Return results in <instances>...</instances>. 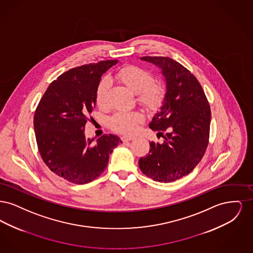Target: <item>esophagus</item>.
<instances>
[{"label": "esophagus", "mask_w": 253, "mask_h": 253, "mask_svg": "<svg viewBox=\"0 0 253 253\" xmlns=\"http://www.w3.org/2000/svg\"><path fill=\"white\" fill-rule=\"evenodd\" d=\"M134 138V136L133 135H122L121 136V140L123 141V142H126V141H131Z\"/></svg>", "instance_id": "obj_1"}]
</instances>
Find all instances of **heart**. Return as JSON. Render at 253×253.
<instances>
[{
    "instance_id": "1",
    "label": "heart",
    "mask_w": 253,
    "mask_h": 253,
    "mask_svg": "<svg viewBox=\"0 0 253 253\" xmlns=\"http://www.w3.org/2000/svg\"><path fill=\"white\" fill-rule=\"evenodd\" d=\"M116 78L137 95L138 101L149 109H156L161 104L165 96V86L155 82L151 73L136 65H127L116 74ZM111 86L108 77L102 78L96 89V102L99 107L107 104V96ZM143 116L136 111H120L109 119V126L117 132H134Z\"/></svg>"
}]
</instances>
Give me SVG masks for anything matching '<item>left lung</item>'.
<instances>
[{"label": "left lung", "mask_w": 253, "mask_h": 253, "mask_svg": "<svg viewBox=\"0 0 253 253\" xmlns=\"http://www.w3.org/2000/svg\"><path fill=\"white\" fill-rule=\"evenodd\" d=\"M161 69L166 93L149 127L163 137L150 142L149 154L138 161L141 171L158 182H172L189 174L204 156L209 143L211 108L197 79L168 57H142Z\"/></svg>", "instance_id": "obj_1"}]
</instances>
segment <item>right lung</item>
I'll list each match as a JSON object with an SVG mask.
<instances>
[{
	"label": "right lung",
	"instance_id": "add662e5",
	"mask_svg": "<svg viewBox=\"0 0 253 253\" xmlns=\"http://www.w3.org/2000/svg\"><path fill=\"white\" fill-rule=\"evenodd\" d=\"M118 60L85 64L61 74L52 82L34 115L38 149L54 173L83 185L98 177L108 165L109 155L122 143L115 134L85 137V124L96 106L101 76Z\"/></svg>",
	"mask_w": 253,
	"mask_h": 253
}]
</instances>
